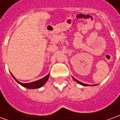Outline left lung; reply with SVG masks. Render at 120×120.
Segmentation results:
<instances>
[{
  "mask_svg": "<svg viewBox=\"0 0 120 120\" xmlns=\"http://www.w3.org/2000/svg\"><path fill=\"white\" fill-rule=\"evenodd\" d=\"M73 79H74V80H75L76 82H78V83H79V84H81V85H83V86H89V85H88V84H84V83H82V82H80V81H79V80H77V79L74 78V77H73Z\"/></svg>",
  "mask_w": 120,
  "mask_h": 120,
  "instance_id": "1",
  "label": "left lung"
}]
</instances>
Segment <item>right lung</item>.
<instances>
[{"label": "right lung", "instance_id": "1", "mask_svg": "<svg viewBox=\"0 0 120 120\" xmlns=\"http://www.w3.org/2000/svg\"><path fill=\"white\" fill-rule=\"evenodd\" d=\"M11 75L13 76V77L15 79V80L18 83H19L20 85H22L23 87H25L26 88H28V89H36V88H41V86L44 85L46 83V82L48 80V79L49 78V74H48L47 76H45V77L42 78L41 79H40V80H36V81H34V82H32L30 83H27V84H23V83H21L20 82H19L18 80H16V78L13 76V75L11 73Z\"/></svg>", "mask_w": 120, "mask_h": 120}]
</instances>
